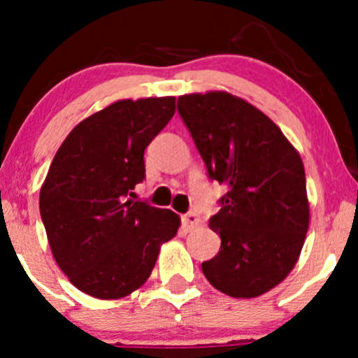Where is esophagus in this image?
<instances>
[{"instance_id": "1", "label": "esophagus", "mask_w": 358, "mask_h": 358, "mask_svg": "<svg viewBox=\"0 0 358 358\" xmlns=\"http://www.w3.org/2000/svg\"><path fill=\"white\" fill-rule=\"evenodd\" d=\"M182 222H183V227H185L187 230H192V229H196L197 225H199L201 218H199V215H197V213L190 211V213H187V215L182 216Z\"/></svg>"}]
</instances>
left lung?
<instances>
[{
  "mask_svg": "<svg viewBox=\"0 0 358 358\" xmlns=\"http://www.w3.org/2000/svg\"><path fill=\"white\" fill-rule=\"evenodd\" d=\"M178 112L209 178L227 187L209 218L222 246L202 273L232 298H256L286 279L305 244L301 157L272 119L227 92L180 96Z\"/></svg>",
  "mask_w": 358,
  "mask_h": 358,
  "instance_id": "8db88e82",
  "label": "left lung"
}]
</instances>
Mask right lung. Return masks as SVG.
<instances>
[{"instance_id": "right-lung-1", "label": "right lung", "mask_w": 358, "mask_h": 358, "mask_svg": "<svg viewBox=\"0 0 358 358\" xmlns=\"http://www.w3.org/2000/svg\"><path fill=\"white\" fill-rule=\"evenodd\" d=\"M173 114L175 96L119 100L79 122L50 164L39 213L52 255L93 298L138 289L178 232L171 209L128 199L145 178L143 152Z\"/></svg>"}]
</instances>
